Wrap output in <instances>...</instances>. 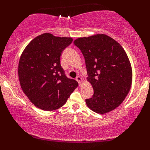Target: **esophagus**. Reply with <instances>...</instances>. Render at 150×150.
Listing matches in <instances>:
<instances>
[{"label":"esophagus","instance_id":"1","mask_svg":"<svg viewBox=\"0 0 150 150\" xmlns=\"http://www.w3.org/2000/svg\"><path fill=\"white\" fill-rule=\"evenodd\" d=\"M76 80L78 83H79V85H81L82 83H83V80H82V78L80 76H78L76 77Z\"/></svg>","mask_w":150,"mask_h":150}]
</instances>
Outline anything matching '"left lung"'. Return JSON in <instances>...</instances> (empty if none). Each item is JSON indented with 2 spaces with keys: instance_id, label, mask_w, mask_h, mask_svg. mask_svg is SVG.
Returning <instances> with one entry per match:
<instances>
[{
  "instance_id": "8db88e82",
  "label": "left lung",
  "mask_w": 150,
  "mask_h": 150,
  "mask_svg": "<svg viewBox=\"0 0 150 150\" xmlns=\"http://www.w3.org/2000/svg\"><path fill=\"white\" fill-rule=\"evenodd\" d=\"M85 57L93 95L88 107L105 114L118 107L130 91L132 67L126 52L117 42L104 34L79 38L74 42Z\"/></svg>"
}]
</instances>
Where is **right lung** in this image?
I'll return each instance as SVG.
<instances>
[{
	"instance_id": "1",
	"label": "right lung",
	"mask_w": 150,
	"mask_h": 150,
	"mask_svg": "<svg viewBox=\"0 0 150 150\" xmlns=\"http://www.w3.org/2000/svg\"><path fill=\"white\" fill-rule=\"evenodd\" d=\"M72 41L46 33L34 38L22 52L18 65L20 84L36 107L58 109L79 85L67 78L60 62L61 53Z\"/></svg>"
}]
</instances>
